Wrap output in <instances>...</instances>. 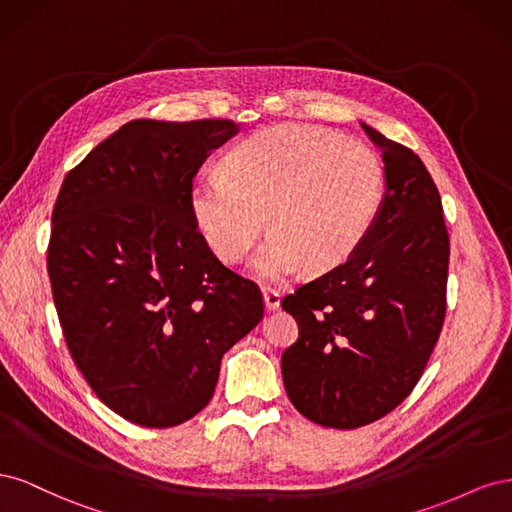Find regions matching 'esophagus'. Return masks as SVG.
<instances>
[{
	"label": "esophagus",
	"instance_id": "34e87169",
	"mask_svg": "<svg viewBox=\"0 0 512 512\" xmlns=\"http://www.w3.org/2000/svg\"><path fill=\"white\" fill-rule=\"evenodd\" d=\"M262 301H265V309H267V312H275V309L280 307V303H282L280 292L265 290V292H262Z\"/></svg>",
	"mask_w": 512,
	"mask_h": 512
}]
</instances>
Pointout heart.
Wrapping results in <instances>:
<instances>
[{"label": "heart", "mask_w": 512, "mask_h": 512, "mask_svg": "<svg viewBox=\"0 0 512 512\" xmlns=\"http://www.w3.org/2000/svg\"><path fill=\"white\" fill-rule=\"evenodd\" d=\"M386 173L378 153L344 134L284 123L232 147L222 177L198 179L190 211L220 260L235 265L271 230L252 271L282 282L307 265L331 271L359 250L384 205Z\"/></svg>", "instance_id": "obj_1"}]
</instances>
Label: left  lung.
<instances>
[{"label":"left lung","instance_id":"obj_1","mask_svg":"<svg viewBox=\"0 0 512 512\" xmlns=\"http://www.w3.org/2000/svg\"><path fill=\"white\" fill-rule=\"evenodd\" d=\"M361 126L386 173L378 220L344 265L282 301L299 324L282 354L286 393L333 429L374 423L410 395L446 314L451 250L436 183L414 151Z\"/></svg>","mask_w":512,"mask_h":512}]
</instances>
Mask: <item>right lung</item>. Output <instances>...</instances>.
<instances>
[{"instance_id": "add662e5", "label": "right lung", "mask_w": 512, "mask_h": 512, "mask_svg": "<svg viewBox=\"0 0 512 512\" xmlns=\"http://www.w3.org/2000/svg\"><path fill=\"white\" fill-rule=\"evenodd\" d=\"M237 132L228 119H134L61 183L46 260L57 316L91 389L130 423L175 427L203 410L224 352L265 312L190 211L198 168Z\"/></svg>"}]
</instances>
